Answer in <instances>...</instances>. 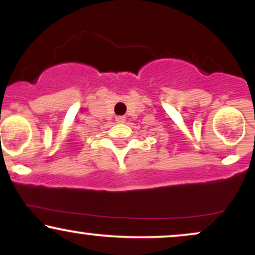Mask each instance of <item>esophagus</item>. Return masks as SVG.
<instances>
[{
  "label": "esophagus",
  "instance_id": "34e87169",
  "mask_svg": "<svg viewBox=\"0 0 255 255\" xmlns=\"http://www.w3.org/2000/svg\"><path fill=\"white\" fill-rule=\"evenodd\" d=\"M115 120L119 122V124H124V122L126 121V118L125 116H116Z\"/></svg>",
  "mask_w": 255,
  "mask_h": 255
}]
</instances>
